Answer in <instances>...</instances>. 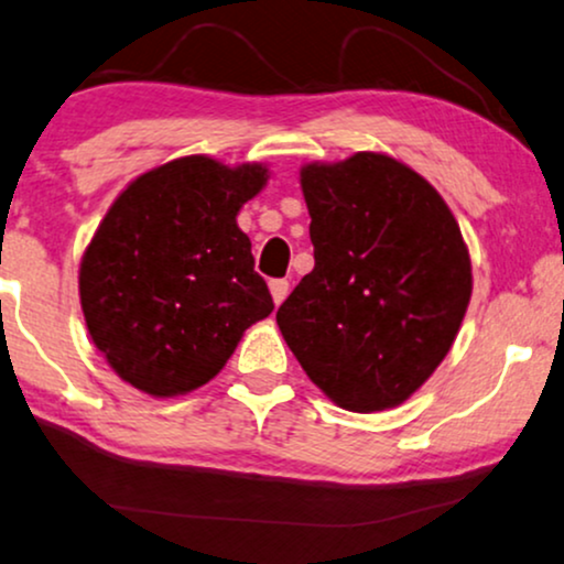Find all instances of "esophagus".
<instances>
[{
  "mask_svg": "<svg viewBox=\"0 0 564 564\" xmlns=\"http://www.w3.org/2000/svg\"><path fill=\"white\" fill-rule=\"evenodd\" d=\"M270 294H273L275 304H281L283 299L289 296V281H283V278H273V281H270Z\"/></svg>",
  "mask_w": 564,
  "mask_h": 564,
  "instance_id": "1",
  "label": "esophagus"
}]
</instances>
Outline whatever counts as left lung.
<instances>
[{"mask_svg":"<svg viewBox=\"0 0 564 564\" xmlns=\"http://www.w3.org/2000/svg\"><path fill=\"white\" fill-rule=\"evenodd\" d=\"M315 268L278 306L299 365L335 405L395 409L451 351L471 302V258L437 189L361 151L299 171Z\"/></svg>","mask_w":564,"mask_h":564,"instance_id":"8db88e82","label":"left lung"}]
</instances>
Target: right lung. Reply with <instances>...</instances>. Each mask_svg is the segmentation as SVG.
<instances>
[{
    "label": "right lung",
    "mask_w": 564,
    "mask_h": 564,
    "mask_svg": "<svg viewBox=\"0 0 564 564\" xmlns=\"http://www.w3.org/2000/svg\"><path fill=\"white\" fill-rule=\"evenodd\" d=\"M268 180L265 163L184 155L140 174L106 210L80 260V306L93 344L140 393L203 388L273 312L237 224Z\"/></svg>",
    "instance_id": "add662e5"
}]
</instances>
